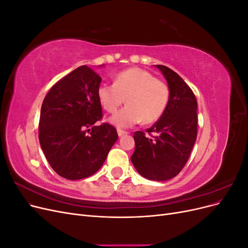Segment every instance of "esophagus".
Returning a JSON list of instances; mask_svg holds the SVG:
<instances>
[{"label":"esophagus","instance_id":"esophagus-1","mask_svg":"<svg viewBox=\"0 0 248 248\" xmlns=\"http://www.w3.org/2000/svg\"><path fill=\"white\" fill-rule=\"evenodd\" d=\"M117 131H118V136H119V137H123V136H125V134L128 133V132H127V131H125V130H122V129H118Z\"/></svg>","mask_w":248,"mask_h":248}]
</instances>
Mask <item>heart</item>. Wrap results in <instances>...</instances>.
Here are the masks:
<instances>
[{
    "instance_id": "heart-1",
    "label": "heart",
    "mask_w": 248,
    "mask_h": 248,
    "mask_svg": "<svg viewBox=\"0 0 248 248\" xmlns=\"http://www.w3.org/2000/svg\"><path fill=\"white\" fill-rule=\"evenodd\" d=\"M97 97L102 108L115 112L126 98L127 106L109 121L121 128L140 123H154L166 111L170 100V89L166 82L140 68H129L117 73L114 84H101Z\"/></svg>"
}]
</instances>
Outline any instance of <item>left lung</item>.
<instances>
[{
    "label": "left lung",
    "instance_id": "left-lung-1",
    "mask_svg": "<svg viewBox=\"0 0 248 248\" xmlns=\"http://www.w3.org/2000/svg\"><path fill=\"white\" fill-rule=\"evenodd\" d=\"M156 67L168 81L170 100L160 119L146 130L148 134L134 132L131 161L140 176L166 181L176 177L189 158L198 133V103L179 74L167 66Z\"/></svg>",
    "mask_w": 248,
    "mask_h": 248
}]
</instances>
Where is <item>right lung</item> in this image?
<instances>
[{"mask_svg":"<svg viewBox=\"0 0 248 248\" xmlns=\"http://www.w3.org/2000/svg\"><path fill=\"white\" fill-rule=\"evenodd\" d=\"M100 82L98 74L82 65L56 82L43 100L40 146L52 170L65 179L95 174L118 140L114 126L96 125L102 118Z\"/></svg>","mask_w":248,"mask_h":248,"instance_id":"right-lung-1","label":"right lung"}]
</instances>
